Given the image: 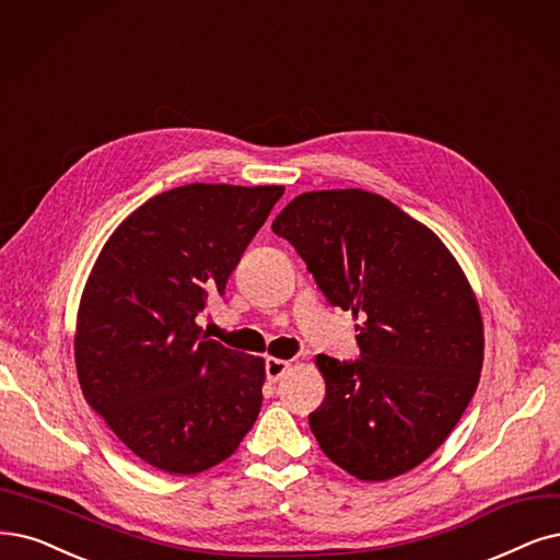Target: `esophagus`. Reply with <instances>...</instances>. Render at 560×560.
<instances>
[{"label":"esophagus","instance_id":"34e87169","mask_svg":"<svg viewBox=\"0 0 560 560\" xmlns=\"http://www.w3.org/2000/svg\"><path fill=\"white\" fill-rule=\"evenodd\" d=\"M291 369V362L288 360H281V358H267V362H265V374H267V381L269 383H277L285 371Z\"/></svg>","mask_w":560,"mask_h":560}]
</instances>
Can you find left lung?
<instances>
[{
  "instance_id": "8db88e82",
  "label": "left lung",
  "mask_w": 560,
  "mask_h": 560,
  "mask_svg": "<svg viewBox=\"0 0 560 560\" xmlns=\"http://www.w3.org/2000/svg\"><path fill=\"white\" fill-rule=\"evenodd\" d=\"M272 231L329 304L364 316L360 360L316 358L325 399L308 427L325 457L362 482L420 466L480 383L485 327L462 265L431 228L362 189L302 194Z\"/></svg>"
}]
</instances>
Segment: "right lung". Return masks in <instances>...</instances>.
I'll use <instances>...</instances> for the list:
<instances>
[{"label": "right lung", "instance_id": "right-lung-1", "mask_svg": "<svg viewBox=\"0 0 560 560\" xmlns=\"http://www.w3.org/2000/svg\"><path fill=\"white\" fill-rule=\"evenodd\" d=\"M283 186L184 184L124 219L103 244L75 318L82 397L136 457L196 475L254 427L265 360L207 339L196 323L223 298Z\"/></svg>", "mask_w": 560, "mask_h": 560}]
</instances>
